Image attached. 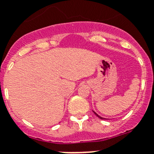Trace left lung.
I'll return each mask as SVG.
<instances>
[{"mask_svg": "<svg viewBox=\"0 0 154 154\" xmlns=\"http://www.w3.org/2000/svg\"><path fill=\"white\" fill-rule=\"evenodd\" d=\"M94 112V113H95V115H96V116H97V117H98V118H100V119H101V120H107V119H105V118H104V117H100V116H99V115H98V114H97V113H95V111H93Z\"/></svg>", "mask_w": 154, "mask_h": 154, "instance_id": "obj_1", "label": "left lung"}]
</instances>
